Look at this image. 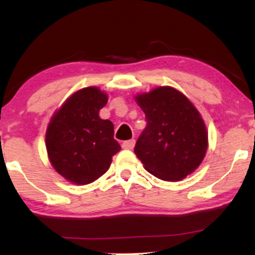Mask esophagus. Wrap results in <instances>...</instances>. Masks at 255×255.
I'll return each mask as SVG.
<instances>
[{"mask_svg":"<svg viewBox=\"0 0 255 255\" xmlns=\"http://www.w3.org/2000/svg\"><path fill=\"white\" fill-rule=\"evenodd\" d=\"M134 145H135V140L134 139L126 140V141H124V144H122V147L126 148V150H131L134 147Z\"/></svg>","mask_w":255,"mask_h":255,"instance_id":"esophagus-1","label":"esophagus"}]
</instances>
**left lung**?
<instances>
[{
	"label": "left lung",
	"instance_id": "obj_1",
	"mask_svg": "<svg viewBox=\"0 0 255 255\" xmlns=\"http://www.w3.org/2000/svg\"><path fill=\"white\" fill-rule=\"evenodd\" d=\"M135 101L147 122L134 147L144 168L164 181L192 174L207 150L206 126L197 108L170 86L137 95Z\"/></svg>",
	"mask_w": 255,
	"mask_h": 255
}]
</instances>
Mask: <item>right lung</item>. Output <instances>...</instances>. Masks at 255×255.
Listing matches in <instances>:
<instances>
[{
    "instance_id": "right-lung-1",
    "label": "right lung",
    "mask_w": 255,
    "mask_h": 255,
    "mask_svg": "<svg viewBox=\"0 0 255 255\" xmlns=\"http://www.w3.org/2000/svg\"><path fill=\"white\" fill-rule=\"evenodd\" d=\"M108 96L98 87L79 90L51 118L45 135L46 151L58 174L75 184L96 181L110 168L121 150L114 125L99 118Z\"/></svg>"
}]
</instances>
